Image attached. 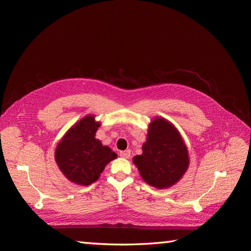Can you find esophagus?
Returning <instances> with one entry per match:
<instances>
[{
	"instance_id": "1",
	"label": "esophagus",
	"mask_w": 251,
	"mask_h": 251,
	"mask_svg": "<svg viewBox=\"0 0 251 251\" xmlns=\"http://www.w3.org/2000/svg\"><path fill=\"white\" fill-rule=\"evenodd\" d=\"M119 155H120V157L127 159V158H130V156H131V151H128V150H126V151H121L120 153H119Z\"/></svg>"
}]
</instances>
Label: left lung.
I'll list each match as a JSON object with an SVG mask.
<instances>
[{
    "instance_id": "1",
    "label": "left lung",
    "mask_w": 251,
    "mask_h": 251,
    "mask_svg": "<svg viewBox=\"0 0 251 251\" xmlns=\"http://www.w3.org/2000/svg\"><path fill=\"white\" fill-rule=\"evenodd\" d=\"M142 154L133 158L142 179L157 188H166L181 179L188 166L187 149L179 132L164 118L149 126Z\"/></svg>"
}]
</instances>
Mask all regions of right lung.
I'll list each match as a JSON object with an SVG mask.
<instances>
[{
  "label": "right lung",
  "mask_w": 251,
  "mask_h": 251,
  "mask_svg": "<svg viewBox=\"0 0 251 251\" xmlns=\"http://www.w3.org/2000/svg\"><path fill=\"white\" fill-rule=\"evenodd\" d=\"M100 126L89 115L72 126L57 144L55 160L59 170L71 182L79 185L93 183L116 153L95 138Z\"/></svg>",
  "instance_id": "obj_1"
}]
</instances>
